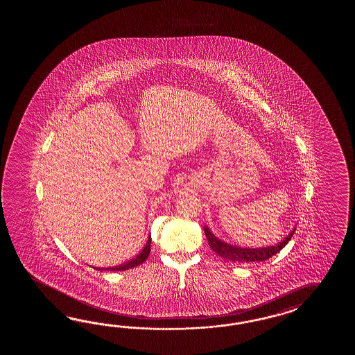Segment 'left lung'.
<instances>
[{"mask_svg": "<svg viewBox=\"0 0 355 355\" xmlns=\"http://www.w3.org/2000/svg\"><path fill=\"white\" fill-rule=\"evenodd\" d=\"M295 231V228L291 234H288L283 241L279 242L275 246L250 249V248H241V246L227 243L223 240L218 239L217 236H214V234L211 232L208 227H204V232H205L211 249L216 254H218L219 257H223L226 260H231L234 263H251V261H265V260H268L269 257L278 254L280 250L283 249L288 242L291 241Z\"/></svg>", "mask_w": 355, "mask_h": 355, "instance_id": "obj_1", "label": "left lung"}]
</instances>
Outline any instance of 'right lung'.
I'll list each match as a JSON object with an SVG mask.
<instances>
[{"instance_id": "add662e5", "label": "right lung", "mask_w": 355, "mask_h": 355, "mask_svg": "<svg viewBox=\"0 0 355 355\" xmlns=\"http://www.w3.org/2000/svg\"><path fill=\"white\" fill-rule=\"evenodd\" d=\"M150 251H151V236L148 237V241L146 243V246H144V250L137 255L135 259H132V260H129L128 263H125V264L118 265V266H113V268H103V269H100L98 268L96 270H112V272H123V270H128V269H132V268H136L138 265L144 264V261H146V259L150 255Z\"/></svg>"}]
</instances>
